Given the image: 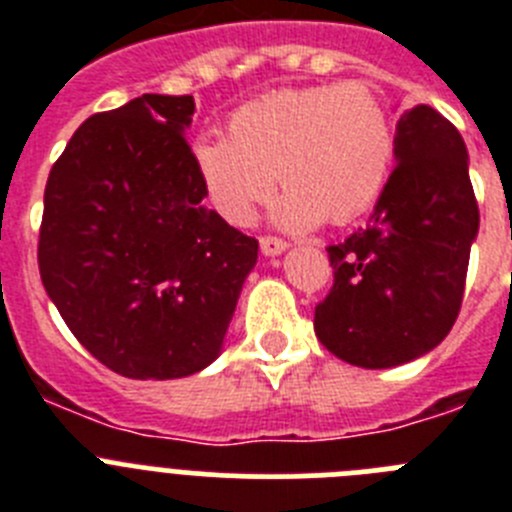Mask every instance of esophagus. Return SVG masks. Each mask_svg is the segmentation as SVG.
I'll return each mask as SVG.
<instances>
[{"label": "esophagus", "mask_w": 512, "mask_h": 512, "mask_svg": "<svg viewBox=\"0 0 512 512\" xmlns=\"http://www.w3.org/2000/svg\"><path fill=\"white\" fill-rule=\"evenodd\" d=\"M259 246L264 256H277V253H282L287 248V241H282L277 235H261Z\"/></svg>", "instance_id": "1"}]
</instances>
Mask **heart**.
<instances>
[{
  "label": "heart",
  "instance_id": "1",
  "mask_svg": "<svg viewBox=\"0 0 512 512\" xmlns=\"http://www.w3.org/2000/svg\"><path fill=\"white\" fill-rule=\"evenodd\" d=\"M397 135L369 81L277 89L230 115L228 138H200L194 169L207 202L230 225H248L274 192L292 230L346 225L372 210L390 182Z\"/></svg>",
  "mask_w": 512,
  "mask_h": 512
}]
</instances>
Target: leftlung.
Returning <instances> with one entry per match:
<instances>
[{"label": "left lung", "mask_w": 512, "mask_h": 512, "mask_svg": "<svg viewBox=\"0 0 512 512\" xmlns=\"http://www.w3.org/2000/svg\"><path fill=\"white\" fill-rule=\"evenodd\" d=\"M397 166L369 223L328 246L333 287L315 307L330 354L387 369L449 336L464 300L479 207L459 130L428 104L397 120Z\"/></svg>", "instance_id": "obj_1"}]
</instances>
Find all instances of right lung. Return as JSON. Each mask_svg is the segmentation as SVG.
<instances>
[{"mask_svg":"<svg viewBox=\"0 0 512 512\" xmlns=\"http://www.w3.org/2000/svg\"><path fill=\"white\" fill-rule=\"evenodd\" d=\"M189 94H143L71 135L45 184L40 279L69 330L128 379L215 361L259 241L205 207Z\"/></svg>","mask_w":512,"mask_h":512,"instance_id":"obj_1","label":"right lung"}]
</instances>
